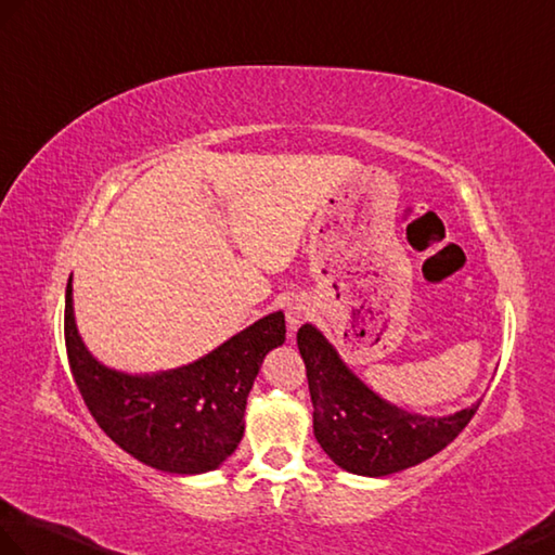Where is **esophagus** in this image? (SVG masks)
Masks as SVG:
<instances>
[{
  "label": "esophagus",
  "instance_id": "1",
  "mask_svg": "<svg viewBox=\"0 0 555 555\" xmlns=\"http://www.w3.org/2000/svg\"><path fill=\"white\" fill-rule=\"evenodd\" d=\"M309 317V305L305 300H293L286 309V319L291 328H298L302 321Z\"/></svg>",
  "mask_w": 555,
  "mask_h": 555
}]
</instances>
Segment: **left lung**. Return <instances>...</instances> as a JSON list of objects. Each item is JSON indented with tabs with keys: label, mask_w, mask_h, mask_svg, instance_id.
Instances as JSON below:
<instances>
[{
	"label": "left lung",
	"mask_w": 555,
	"mask_h": 555,
	"mask_svg": "<svg viewBox=\"0 0 555 555\" xmlns=\"http://www.w3.org/2000/svg\"><path fill=\"white\" fill-rule=\"evenodd\" d=\"M298 347L314 406V437L347 473L380 478L416 466L454 442L480 406L442 418L409 414L373 395L312 324L298 331Z\"/></svg>",
	"instance_id": "obj_1"
}]
</instances>
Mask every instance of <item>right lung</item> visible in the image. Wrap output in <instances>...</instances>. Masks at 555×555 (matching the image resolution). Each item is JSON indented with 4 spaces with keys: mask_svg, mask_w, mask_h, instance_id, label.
Returning <instances> with one entry per match:
<instances>
[{
    "mask_svg": "<svg viewBox=\"0 0 555 555\" xmlns=\"http://www.w3.org/2000/svg\"><path fill=\"white\" fill-rule=\"evenodd\" d=\"M66 352L89 414L111 440L151 468L208 473L238 447L246 402L264 354L286 340V319L269 314L189 366L127 376L87 352L66 286Z\"/></svg>",
    "mask_w": 555,
    "mask_h": 555,
    "instance_id": "right-lung-1",
    "label": "right lung"
}]
</instances>
